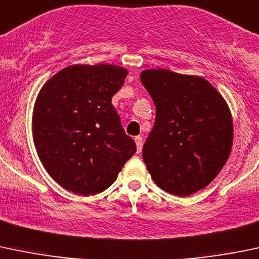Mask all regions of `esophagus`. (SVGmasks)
I'll return each instance as SVG.
<instances>
[{
  "mask_svg": "<svg viewBox=\"0 0 259 259\" xmlns=\"http://www.w3.org/2000/svg\"><path fill=\"white\" fill-rule=\"evenodd\" d=\"M135 142L136 145H137V152L138 153H141V151H142V147H143V140L141 136H137V137H135Z\"/></svg>",
  "mask_w": 259,
  "mask_h": 259,
  "instance_id": "34e87169",
  "label": "esophagus"
}]
</instances>
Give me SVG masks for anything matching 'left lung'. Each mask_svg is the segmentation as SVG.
Wrapping results in <instances>:
<instances>
[{"label":"left lung","instance_id":"1","mask_svg":"<svg viewBox=\"0 0 259 259\" xmlns=\"http://www.w3.org/2000/svg\"><path fill=\"white\" fill-rule=\"evenodd\" d=\"M141 82L156 106L143 162L159 188L191 196L217 177L231 153L233 122L227 103L202 77L146 70Z\"/></svg>","mask_w":259,"mask_h":259}]
</instances>
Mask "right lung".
Instances as JSON below:
<instances>
[{"label": "right lung", "mask_w": 259, "mask_h": 259, "mask_svg": "<svg viewBox=\"0 0 259 259\" xmlns=\"http://www.w3.org/2000/svg\"><path fill=\"white\" fill-rule=\"evenodd\" d=\"M127 70L74 65L61 70L37 96L32 132L42 164L56 182L90 196L108 188L136 153L112 97Z\"/></svg>", "instance_id": "1"}]
</instances>
